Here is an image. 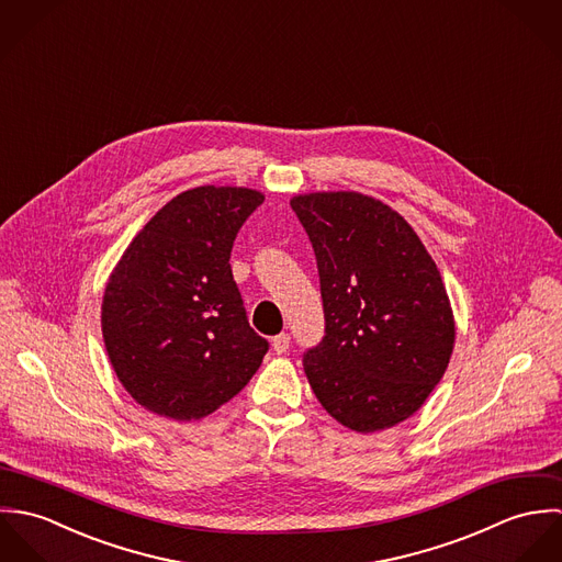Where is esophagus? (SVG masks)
I'll return each instance as SVG.
<instances>
[{
    "label": "esophagus",
    "instance_id": "obj_1",
    "mask_svg": "<svg viewBox=\"0 0 562 562\" xmlns=\"http://www.w3.org/2000/svg\"><path fill=\"white\" fill-rule=\"evenodd\" d=\"M290 344H292V337H290V333H279V335L272 339V348H274V352H277V355H283V352H288Z\"/></svg>",
    "mask_w": 562,
    "mask_h": 562
}]
</instances>
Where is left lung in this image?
Returning a JSON list of instances; mask_svg holds the SVG:
<instances>
[{
	"label": "left lung",
	"mask_w": 562,
	"mask_h": 562,
	"mask_svg": "<svg viewBox=\"0 0 562 562\" xmlns=\"http://www.w3.org/2000/svg\"><path fill=\"white\" fill-rule=\"evenodd\" d=\"M316 252L324 337L303 355L322 406L374 432L411 417L441 381L454 316L437 263L390 205L359 192L290 201Z\"/></svg>",
	"instance_id": "8db88e82"
}]
</instances>
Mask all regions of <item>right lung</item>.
<instances>
[{"label": "right lung", "mask_w": 562, "mask_h": 562, "mask_svg": "<svg viewBox=\"0 0 562 562\" xmlns=\"http://www.w3.org/2000/svg\"><path fill=\"white\" fill-rule=\"evenodd\" d=\"M263 203L250 188L201 186L168 201L127 246L105 285L110 363L140 406L201 419L240 394L261 366L232 272V248Z\"/></svg>", "instance_id": "1"}]
</instances>
